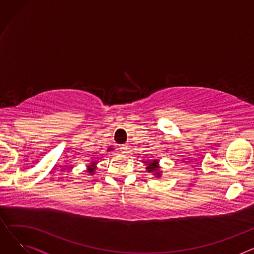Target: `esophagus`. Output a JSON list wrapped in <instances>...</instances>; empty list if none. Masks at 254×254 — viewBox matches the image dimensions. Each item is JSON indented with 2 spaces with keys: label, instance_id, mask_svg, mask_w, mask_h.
<instances>
[{
  "label": "esophagus",
  "instance_id": "1",
  "mask_svg": "<svg viewBox=\"0 0 254 254\" xmlns=\"http://www.w3.org/2000/svg\"><path fill=\"white\" fill-rule=\"evenodd\" d=\"M127 149H128V146L127 145V144H125V145H122L120 146V150H122L123 152H127Z\"/></svg>",
  "mask_w": 254,
  "mask_h": 254
}]
</instances>
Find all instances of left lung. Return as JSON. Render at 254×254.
I'll use <instances>...</instances> for the list:
<instances>
[{
  "label": "left lung",
  "mask_w": 254,
  "mask_h": 254,
  "mask_svg": "<svg viewBox=\"0 0 254 254\" xmlns=\"http://www.w3.org/2000/svg\"><path fill=\"white\" fill-rule=\"evenodd\" d=\"M146 164H147V171L148 172H153L154 173V175H156L157 177H159L161 176V174H159V172H158V166H157V161H147L146 162Z\"/></svg>",
  "instance_id": "obj_1"
}]
</instances>
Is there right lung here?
Wrapping results in <instances>:
<instances>
[{
	"instance_id": "1",
	"label": "right lung",
	"mask_w": 254,
	"mask_h": 254,
	"mask_svg": "<svg viewBox=\"0 0 254 254\" xmlns=\"http://www.w3.org/2000/svg\"><path fill=\"white\" fill-rule=\"evenodd\" d=\"M93 170H95V167L91 166V167H89V168L87 169V172L90 173V174H93Z\"/></svg>"
}]
</instances>
